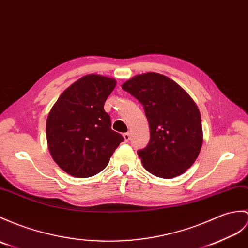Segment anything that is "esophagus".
<instances>
[{
	"label": "esophagus",
	"mask_w": 248,
	"mask_h": 248,
	"mask_svg": "<svg viewBox=\"0 0 248 248\" xmlns=\"http://www.w3.org/2000/svg\"><path fill=\"white\" fill-rule=\"evenodd\" d=\"M124 140L125 141H129L130 140V133H129V132H126V133H124Z\"/></svg>",
	"instance_id": "34e87169"
}]
</instances>
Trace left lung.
I'll return each mask as SVG.
<instances>
[{"label":"left lung","mask_w":248,"mask_h":248,"mask_svg":"<svg viewBox=\"0 0 248 248\" xmlns=\"http://www.w3.org/2000/svg\"><path fill=\"white\" fill-rule=\"evenodd\" d=\"M123 90L143 106L150 126V140L138 150L151 174L172 178L193 165L202 148V119L199 108L173 80L157 73L137 75Z\"/></svg>","instance_id":"8db88e82"}]
</instances>
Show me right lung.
Here are the masks:
<instances>
[{
	"instance_id": "1",
	"label": "right lung",
	"mask_w": 248,
	"mask_h": 248,
	"mask_svg": "<svg viewBox=\"0 0 248 248\" xmlns=\"http://www.w3.org/2000/svg\"><path fill=\"white\" fill-rule=\"evenodd\" d=\"M115 85L113 78L86 75L68 86L51 108L46 122L49 152L72 176L99 173L124 140L111 129V117L103 108Z\"/></svg>"
}]
</instances>
